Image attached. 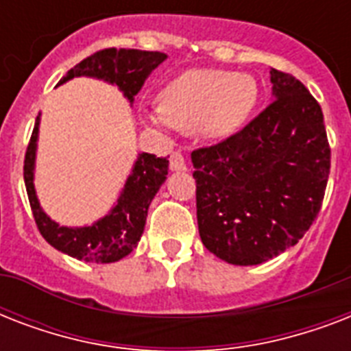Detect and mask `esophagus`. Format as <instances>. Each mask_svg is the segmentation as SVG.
I'll use <instances>...</instances> for the list:
<instances>
[{"label":"esophagus","mask_w":351,"mask_h":351,"mask_svg":"<svg viewBox=\"0 0 351 351\" xmlns=\"http://www.w3.org/2000/svg\"><path fill=\"white\" fill-rule=\"evenodd\" d=\"M169 167L173 171H184L186 169V160L182 156V153L175 151V153H171L169 156Z\"/></svg>","instance_id":"esophagus-1"}]
</instances>
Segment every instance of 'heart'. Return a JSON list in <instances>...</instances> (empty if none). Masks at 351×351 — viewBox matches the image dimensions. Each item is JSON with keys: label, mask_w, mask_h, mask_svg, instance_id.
<instances>
[{"label": "heart", "mask_w": 351, "mask_h": 351, "mask_svg": "<svg viewBox=\"0 0 351 351\" xmlns=\"http://www.w3.org/2000/svg\"><path fill=\"white\" fill-rule=\"evenodd\" d=\"M256 101L255 80L245 74L197 69L173 80L160 95V106L143 112L158 129L178 127L208 138L239 131Z\"/></svg>", "instance_id": "b5f03b06"}]
</instances>
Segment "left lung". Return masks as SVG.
Here are the masks:
<instances>
[{"instance_id": "left-lung-1", "label": "left lung", "mask_w": 351, "mask_h": 351, "mask_svg": "<svg viewBox=\"0 0 351 351\" xmlns=\"http://www.w3.org/2000/svg\"><path fill=\"white\" fill-rule=\"evenodd\" d=\"M269 74L275 100L244 129L191 153L200 239L237 266L297 244L321 211L330 175L321 106L295 76Z\"/></svg>"}]
</instances>
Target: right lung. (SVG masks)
Returning a JSON list of instances; mask_svg holds the SVG:
<instances>
[{
    "label": "right lung",
    "mask_w": 351,
    "mask_h": 351,
    "mask_svg": "<svg viewBox=\"0 0 351 351\" xmlns=\"http://www.w3.org/2000/svg\"><path fill=\"white\" fill-rule=\"evenodd\" d=\"M164 52L138 51V49H104L69 71L60 84L74 76H93L118 85L127 100L134 101V96L142 89L147 76L165 60ZM40 117L36 118L34 131L25 153L23 178L30 209L41 237L58 251L67 253L84 262L109 264L129 255L136 247L138 240L145 228V217L154 195L167 178L169 160L154 154L142 153L134 162L132 173L121 189L117 206L111 213L87 228H65L56 224L40 208L34 191V158L38 140Z\"/></svg>",
    "instance_id": "right-lung-1"
}]
</instances>
